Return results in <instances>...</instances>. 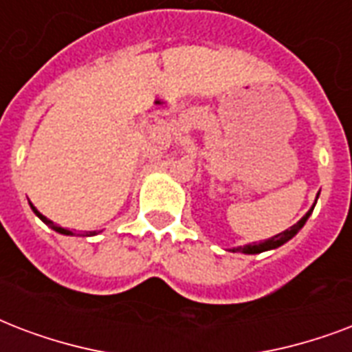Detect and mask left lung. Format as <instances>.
Returning a JSON list of instances; mask_svg holds the SVG:
<instances>
[{"label":"left lung","instance_id":"left-lung-1","mask_svg":"<svg viewBox=\"0 0 352 352\" xmlns=\"http://www.w3.org/2000/svg\"><path fill=\"white\" fill-rule=\"evenodd\" d=\"M318 196H320V192H318ZM318 200V198H316ZM316 206V204H314ZM314 206L310 207V211L307 214H305L303 219L299 220L298 224H294L290 230L287 231H283V233H279V235H275L272 236V239H268V241H264V242H258V244H248V246H241V248H233V252H242V253H263V252H268V250H274V248H279L283 246L285 242H288L290 239H292L296 233H298L301 228L305 226V222L309 220L310 213H312V209H314Z\"/></svg>","mask_w":352,"mask_h":352}]
</instances>
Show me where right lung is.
<instances>
[{
	"mask_svg": "<svg viewBox=\"0 0 352 352\" xmlns=\"http://www.w3.org/2000/svg\"><path fill=\"white\" fill-rule=\"evenodd\" d=\"M31 207H32V211H34V213H36V214H38V217H40V220H42V222H45V224H47V226H49V228H53V230H54V231H58V233H64V235H73L72 231H67V230H64V228H60V226H56V224H54L53 220H49V219H45V217H43V214H42V213H40V211H38L36 207L32 206V204H31Z\"/></svg>",
	"mask_w": 352,
	"mask_h": 352,
	"instance_id": "1",
	"label": "right lung"
}]
</instances>
